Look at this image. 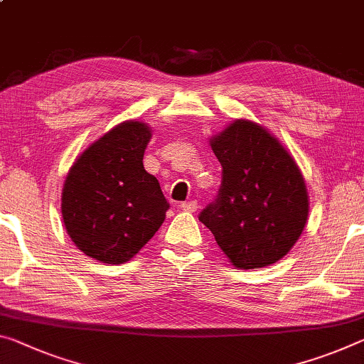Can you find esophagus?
Segmentation results:
<instances>
[{
	"mask_svg": "<svg viewBox=\"0 0 364 364\" xmlns=\"http://www.w3.org/2000/svg\"><path fill=\"white\" fill-rule=\"evenodd\" d=\"M180 207L186 212H196L198 210V203L196 200H188V203H183Z\"/></svg>",
	"mask_w": 364,
	"mask_h": 364,
	"instance_id": "1",
	"label": "esophagus"
}]
</instances>
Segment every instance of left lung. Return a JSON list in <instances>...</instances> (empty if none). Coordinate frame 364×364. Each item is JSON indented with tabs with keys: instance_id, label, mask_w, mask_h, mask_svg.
Instances as JSON below:
<instances>
[{
	"instance_id": "left-lung-1",
	"label": "left lung",
	"mask_w": 364,
	"mask_h": 364,
	"mask_svg": "<svg viewBox=\"0 0 364 364\" xmlns=\"http://www.w3.org/2000/svg\"><path fill=\"white\" fill-rule=\"evenodd\" d=\"M222 165L215 200L199 213L235 267L280 261L304 230L309 203L296 161L257 123L236 119L210 139Z\"/></svg>"
}]
</instances>
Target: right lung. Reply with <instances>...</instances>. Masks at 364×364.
<instances>
[{
	"label": "right lung",
	"instance_id": "1",
	"mask_svg": "<svg viewBox=\"0 0 364 364\" xmlns=\"http://www.w3.org/2000/svg\"><path fill=\"white\" fill-rule=\"evenodd\" d=\"M152 131L124 121L95 141L69 170L61 196L66 232L85 256L128 262L165 220L170 204L142 159Z\"/></svg>",
	"mask_w": 364,
	"mask_h": 364
}]
</instances>
